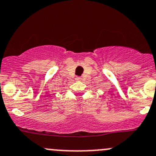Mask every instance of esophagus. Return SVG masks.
Listing matches in <instances>:
<instances>
[{
  "label": "esophagus",
  "mask_w": 156,
  "mask_h": 156,
  "mask_svg": "<svg viewBox=\"0 0 156 156\" xmlns=\"http://www.w3.org/2000/svg\"><path fill=\"white\" fill-rule=\"evenodd\" d=\"M81 77H77L76 78V80H78V81H81Z\"/></svg>",
  "instance_id": "esophagus-1"
}]
</instances>
